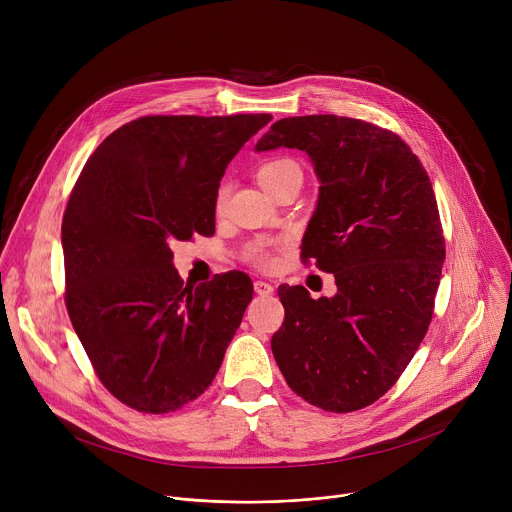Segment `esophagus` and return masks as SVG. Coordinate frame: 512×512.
Listing matches in <instances>:
<instances>
[{
	"label": "esophagus",
	"mask_w": 512,
	"mask_h": 512,
	"mask_svg": "<svg viewBox=\"0 0 512 512\" xmlns=\"http://www.w3.org/2000/svg\"><path fill=\"white\" fill-rule=\"evenodd\" d=\"M253 287H255V294H259V296H271V294H273V285L267 283V281L257 279V281L253 283Z\"/></svg>",
	"instance_id": "obj_1"
}]
</instances>
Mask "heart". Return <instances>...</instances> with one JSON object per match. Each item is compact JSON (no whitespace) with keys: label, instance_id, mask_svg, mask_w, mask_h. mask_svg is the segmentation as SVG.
I'll list each match as a JSON object with an SVG mask.
<instances>
[{"label":"heart","instance_id":"heart-1","mask_svg":"<svg viewBox=\"0 0 512 512\" xmlns=\"http://www.w3.org/2000/svg\"><path fill=\"white\" fill-rule=\"evenodd\" d=\"M255 178H257V182L261 184V188L265 192L273 194L279 186H283L291 180H302V170L294 160L275 158V160H269V162L261 164ZM227 198H229V184H221L216 188V194H214V210L216 212H221L225 208ZM245 257H247L249 263H253L259 269H269L273 265V255L261 245L251 247Z\"/></svg>","mask_w":512,"mask_h":512}]
</instances>
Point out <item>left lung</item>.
<instances>
[{
  "label": "left lung",
  "mask_w": 512,
  "mask_h": 512,
  "mask_svg": "<svg viewBox=\"0 0 512 512\" xmlns=\"http://www.w3.org/2000/svg\"><path fill=\"white\" fill-rule=\"evenodd\" d=\"M281 145L314 162L322 186L302 257L334 273L338 294L312 300L302 285H281L271 350L302 399L358 411L397 383L429 328L446 259L440 210L419 158L375 123L285 117L255 150Z\"/></svg>",
  "instance_id": "1"
}]
</instances>
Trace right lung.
Segmentation results:
<instances>
[{
  "mask_svg": "<svg viewBox=\"0 0 512 512\" xmlns=\"http://www.w3.org/2000/svg\"><path fill=\"white\" fill-rule=\"evenodd\" d=\"M269 121V113L139 117L99 145L70 192L66 310L99 381L135 411H178L221 369L253 283L231 271L184 285L170 243L214 235L218 182Z\"/></svg>",
  "mask_w": 512,
  "mask_h": 512,
  "instance_id": "add662e5",
  "label": "right lung"
}]
</instances>
